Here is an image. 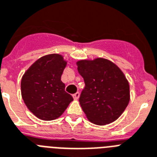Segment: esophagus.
<instances>
[{"instance_id": "1", "label": "esophagus", "mask_w": 157, "mask_h": 157, "mask_svg": "<svg viewBox=\"0 0 157 157\" xmlns=\"http://www.w3.org/2000/svg\"><path fill=\"white\" fill-rule=\"evenodd\" d=\"M72 97H73V98H74L75 100H77V99L79 98V97H80V93H79V92H76V94H74L72 95Z\"/></svg>"}]
</instances>
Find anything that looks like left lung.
<instances>
[{"label": "left lung", "mask_w": 157, "mask_h": 157, "mask_svg": "<svg viewBox=\"0 0 157 157\" xmlns=\"http://www.w3.org/2000/svg\"><path fill=\"white\" fill-rule=\"evenodd\" d=\"M85 86L79 98L91 123L106 125L123 114L130 101L129 83L118 66L106 59L76 63Z\"/></svg>", "instance_id": "obj_1"}]
</instances>
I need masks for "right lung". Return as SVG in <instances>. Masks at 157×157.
<instances>
[{
	"label": "right lung",
	"mask_w": 157,
	"mask_h": 157,
	"mask_svg": "<svg viewBox=\"0 0 157 157\" xmlns=\"http://www.w3.org/2000/svg\"><path fill=\"white\" fill-rule=\"evenodd\" d=\"M66 65L67 62L61 55L44 56L35 61L21 78L24 102L30 111L42 120L56 119L73 101L61 81Z\"/></svg>",
	"instance_id": "right-lung-1"
}]
</instances>
